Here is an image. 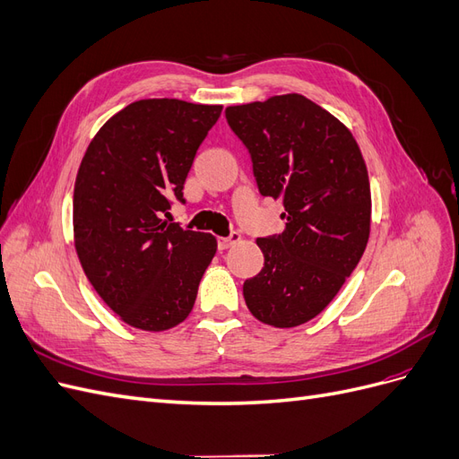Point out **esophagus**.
<instances>
[{
  "mask_svg": "<svg viewBox=\"0 0 459 459\" xmlns=\"http://www.w3.org/2000/svg\"><path fill=\"white\" fill-rule=\"evenodd\" d=\"M241 239V235L238 231H231L228 238H218V248L220 251H226L228 247H231L233 243H238Z\"/></svg>",
  "mask_w": 459,
  "mask_h": 459,
  "instance_id": "esophagus-1",
  "label": "esophagus"
}]
</instances>
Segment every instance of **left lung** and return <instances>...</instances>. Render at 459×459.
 Wrapping results in <instances>:
<instances>
[{"label":"left lung","mask_w":459,"mask_h":459,"mask_svg":"<svg viewBox=\"0 0 459 459\" xmlns=\"http://www.w3.org/2000/svg\"><path fill=\"white\" fill-rule=\"evenodd\" d=\"M258 191L281 199L285 230L256 239L264 268L243 283L251 314L273 327L310 322L335 299L369 239L371 191L351 130L299 93L226 108Z\"/></svg>","instance_id":"1"}]
</instances>
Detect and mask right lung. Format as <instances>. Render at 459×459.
Listing matches in <instances>:
<instances>
[{
  "mask_svg": "<svg viewBox=\"0 0 459 459\" xmlns=\"http://www.w3.org/2000/svg\"><path fill=\"white\" fill-rule=\"evenodd\" d=\"M221 105L142 100L95 134L80 162L74 245L84 273L122 322L143 331L182 324L216 255L211 233L164 221Z\"/></svg>",
  "mask_w": 459,
  "mask_h": 459,
  "instance_id": "add662e5",
  "label": "right lung"
}]
</instances>
